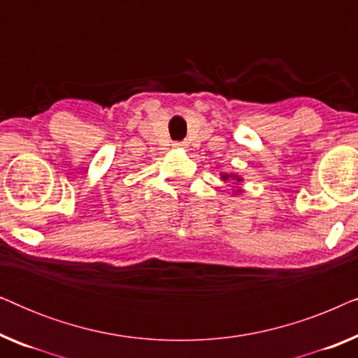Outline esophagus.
<instances>
[{"label":"esophagus","mask_w":358,"mask_h":358,"mask_svg":"<svg viewBox=\"0 0 358 358\" xmlns=\"http://www.w3.org/2000/svg\"><path fill=\"white\" fill-rule=\"evenodd\" d=\"M173 146L178 150H185L187 148V141H174Z\"/></svg>","instance_id":"1"}]
</instances>
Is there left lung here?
<instances>
[{"mask_svg": "<svg viewBox=\"0 0 358 358\" xmlns=\"http://www.w3.org/2000/svg\"><path fill=\"white\" fill-rule=\"evenodd\" d=\"M222 179L224 180V182H227V180H229V179H231V180H236V182H241V178H239V176H236V174H222ZM239 192H241V190H236V194H239Z\"/></svg>", "mask_w": 358, "mask_h": 358, "instance_id": "1", "label": "left lung"}]
</instances>
